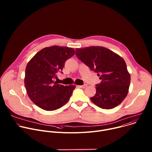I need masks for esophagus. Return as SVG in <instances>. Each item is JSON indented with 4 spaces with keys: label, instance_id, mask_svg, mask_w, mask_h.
<instances>
[{
    "label": "esophagus",
    "instance_id": "esophagus-1",
    "mask_svg": "<svg viewBox=\"0 0 152 152\" xmlns=\"http://www.w3.org/2000/svg\"><path fill=\"white\" fill-rule=\"evenodd\" d=\"M86 86H87V85L86 84H85L83 85H77V87L81 88H85L86 87Z\"/></svg>",
    "mask_w": 152,
    "mask_h": 152
}]
</instances>
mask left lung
I'll return each mask as SVG.
<instances>
[{
  "instance_id": "8db88e82",
  "label": "left lung",
  "mask_w": 152,
  "mask_h": 152,
  "mask_svg": "<svg viewBox=\"0 0 152 152\" xmlns=\"http://www.w3.org/2000/svg\"><path fill=\"white\" fill-rule=\"evenodd\" d=\"M79 59L102 80L96 85V93L90 98L93 103L105 110L119 105L126 98L131 83V75L124 60L104 47L91 46L76 49Z\"/></svg>"
}]
</instances>
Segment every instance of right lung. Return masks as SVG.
Segmentation results:
<instances>
[{
    "instance_id": "add662e5",
    "label": "right lung",
    "mask_w": 152,
    "mask_h": 152,
    "mask_svg": "<svg viewBox=\"0 0 152 152\" xmlns=\"http://www.w3.org/2000/svg\"><path fill=\"white\" fill-rule=\"evenodd\" d=\"M75 53L73 48L53 46L41 49L28 62L25 86L30 99L41 109L54 111L70 100L76 86L58 84L54 79Z\"/></svg>"
}]
</instances>
